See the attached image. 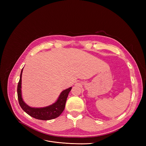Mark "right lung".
Here are the masks:
<instances>
[{"label":"right lung","instance_id":"obj_1","mask_svg":"<svg viewBox=\"0 0 146 146\" xmlns=\"http://www.w3.org/2000/svg\"><path fill=\"white\" fill-rule=\"evenodd\" d=\"M23 69H22L20 79L17 85V98H18L19 104L24 111L27 113L29 115L35 119L39 120H50L58 117L62 113L65 107V104L69 92L72 89V87H70L61 92L58 99L54 104L43 108H32L29 107L26 104L22 98L21 93V82H22V73Z\"/></svg>","mask_w":146,"mask_h":146}]
</instances>
